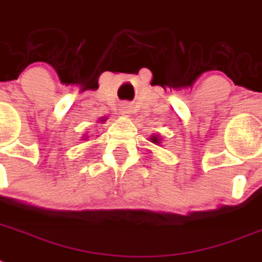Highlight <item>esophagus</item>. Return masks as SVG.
<instances>
[{"label":"esophagus","mask_w":262,"mask_h":262,"mask_svg":"<svg viewBox=\"0 0 262 262\" xmlns=\"http://www.w3.org/2000/svg\"><path fill=\"white\" fill-rule=\"evenodd\" d=\"M122 112H123V114H129V105H127V104L123 105Z\"/></svg>","instance_id":"34e87169"}]
</instances>
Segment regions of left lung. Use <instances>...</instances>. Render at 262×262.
<instances>
[{"instance_id": "8db88e82", "label": "left lung", "mask_w": 262, "mask_h": 262, "mask_svg": "<svg viewBox=\"0 0 262 262\" xmlns=\"http://www.w3.org/2000/svg\"><path fill=\"white\" fill-rule=\"evenodd\" d=\"M151 139H152V142H157V143H158V138H157V136H152Z\"/></svg>"}]
</instances>
